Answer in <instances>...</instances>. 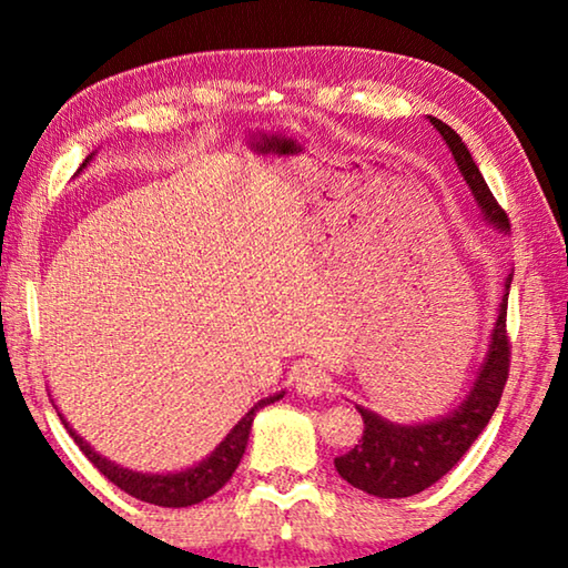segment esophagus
Returning <instances> with one entry per match:
<instances>
[{"instance_id":"esophagus-1","label":"esophagus","mask_w":568,"mask_h":568,"mask_svg":"<svg viewBox=\"0 0 568 568\" xmlns=\"http://www.w3.org/2000/svg\"><path fill=\"white\" fill-rule=\"evenodd\" d=\"M295 386H297V390L305 393V396H323V393L333 390V381L328 373L311 363V365H303V368L297 371Z\"/></svg>"}]
</instances>
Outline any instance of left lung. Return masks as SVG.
I'll return each mask as SVG.
<instances>
[{
	"instance_id": "1",
	"label": "left lung",
	"mask_w": 568,
	"mask_h": 568,
	"mask_svg": "<svg viewBox=\"0 0 568 568\" xmlns=\"http://www.w3.org/2000/svg\"><path fill=\"white\" fill-rule=\"evenodd\" d=\"M428 120L446 140L460 175L474 192L480 213L498 230H508L506 210L496 203L494 192L488 190L468 148L446 122L436 118ZM508 287H511V275L506 277V295L498 305V318L486 358L480 363L466 400L454 413L428 423H416V426H398V423L381 418L378 413L355 406L365 423L363 436L348 454L335 458V468L351 486L381 498L420 494L423 488L444 478L478 438L480 430L488 426L498 400H501L508 363H511V343L506 333Z\"/></svg>"
}]
</instances>
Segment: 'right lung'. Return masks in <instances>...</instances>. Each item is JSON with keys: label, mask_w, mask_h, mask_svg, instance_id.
<instances>
[{"label": "right lung", "mask_w": 568, "mask_h": 568, "mask_svg": "<svg viewBox=\"0 0 568 568\" xmlns=\"http://www.w3.org/2000/svg\"><path fill=\"white\" fill-rule=\"evenodd\" d=\"M90 158L82 162V168L88 165ZM283 396H285V390L257 400L255 406L235 423V428L230 430L223 444H220L213 454H210L205 460H200L197 466H192L187 470H178V474H140V470L122 468L114 464V460H108L104 456H100L98 450L88 444V440L77 436L74 428L64 420L62 413H60V420L64 423V428L70 430V436L74 438V444L80 446L82 454L88 456L90 464L98 468L104 478L112 480L114 486L122 488L124 494L140 498V501H145V504H155V506H165V508H185V506L205 501L207 496L217 494L220 488H223L227 480L233 478L240 458H243V454H245L255 413L265 406H271V403H275V400H281Z\"/></svg>", "instance_id": "1"}]
</instances>
